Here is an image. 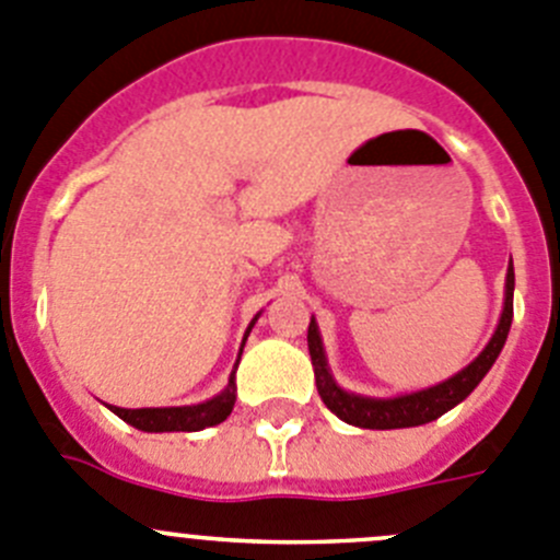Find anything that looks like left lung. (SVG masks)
<instances>
[{
	"instance_id": "obj_1",
	"label": "left lung",
	"mask_w": 560,
	"mask_h": 560,
	"mask_svg": "<svg viewBox=\"0 0 560 560\" xmlns=\"http://www.w3.org/2000/svg\"><path fill=\"white\" fill-rule=\"evenodd\" d=\"M511 320H514V265H509L505 273V298H503V315H500L498 328H494L492 339L486 342L483 351L472 359L464 370L451 375L442 384H433L428 389L406 392V395H395V398H370V395H357L348 392L334 381L331 370H328L326 348H323L320 328L312 317L310 334V357L312 368H315L317 392H320L323 404L334 411L342 422L357 428H370V431H392V428H415L425 425V422L439 420V417L458 406L462 400L469 398V392L483 381V375L492 370L498 362L500 351H503L505 339H509Z\"/></svg>"
}]
</instances>
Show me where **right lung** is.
Instances as JSON below:
<instances>
[{
	"label": "right lung",
	"mask_w": 560,
	"mask_h": 560,
	"mask_svg": "<svg viewBox=\"0 0 560 560\" xmlns=\"http://www.w3.org/2000/svg\"><path fill=\"white\" fill-rule=\"evenodd\" d=\"M262 315V312H259ZM259 315L250 320L248 331H245L243 337V345L245 339H248L250 328H254V323L259 320ZM243 345H240V357H243ZM240 357H237V364H240ZM237 364H234V370H237ZM234 370L232 375H229V384L226 389L218 392L215 398L203 400V404H196V406H165V409H121V406H109V411L113 415L121 417L124 422H129V425H135L138 431H145V433H165V431H203V428H212L218 425V422L226 420L229 415H232L234 409V400H237V384H234Z\"/></svg>",
	"instance_id": "right-lung-1"
}]
</instances>
